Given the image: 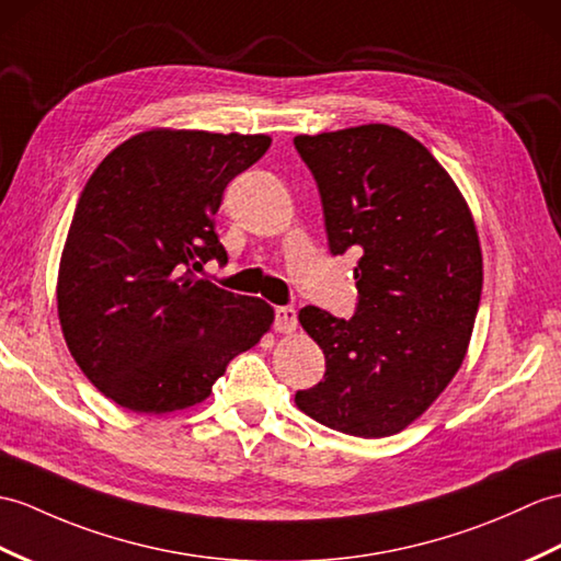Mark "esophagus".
Segmentation results:
<instances>
[{"label":"esophagus","instance_id":"obj_1","mask_svg":"<svg viewBox=\"0 0 561 561\" xmlns=\"http://www.w3.org/2000/svg\"><path fill=\"white\" fill-rule=\"evenodd\" d=\"M296 320H298L296 308H291V306H277L275 308V330L277 332H284V334L294 332Z\"/></svg>","mask_w":561,"mask_h":561}]
</instances>
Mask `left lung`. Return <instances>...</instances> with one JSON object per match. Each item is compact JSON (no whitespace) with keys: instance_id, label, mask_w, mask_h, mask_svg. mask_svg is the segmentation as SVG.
<instances>
[{"instance_id":"1","label":"left lung","mask_w":561,"mask_h":561,"mask_svg":"<svg viewBox=\"0 0 561 561\" xmlns=\"http://www.w3.org/2000/svg\"><path fill=\"white\" fill-rule=\"evenodd\" d=\"M316 179L332 255L356 253V312H298L324 377L296 392L312 421L354 437L413 423L461 368L483 291L471 210L423 142L366 124L296 136Z\"/></svg>"}]
</instances>
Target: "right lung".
<instances>
[{
	"label": "right lung",
	"instance_id": "obj_1",
	"mask_svg": "<svg viewBox=\"0 0 561 561\" xmlns=\"http://www.w3.org/2000/svg\"><path fill=\"white\" fill-rule=\"evenodd\" d=\"M267 136L152 128L88 179L64 245L57 308L78 368L136 413L210 397L229 360L260 342L275 310L195 272L227 263L215 215Z\"/></svg>",
	"mask_w": 561,
	"mask_h": 561
}]
</instances>
